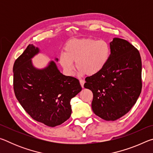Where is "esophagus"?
<instances>
[{
    "label": "esophagus",
    "instance_id": "34e87169",
    "mask_svg": "<svg viewBox=\"0 0 153 153\" xmlns=\"http://www.w3.org/2000/svg\"><path fill=\"white\" fill-rule=\"evenodd\" d=\"M79 83H80V84H81V86H82V88H84V83H85L84 80L79 79Z\"/></svg>",
    "mask_w": 153,
    "mask_h": 153
}]
</instances>
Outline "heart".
<instances>
[{"mask_svg": "<svg viewBox=\"0 0 153 153\" xmlns=\"http://www.w3.org/2000/svg\"><path fill=\"white\" fill-rule=\"evenodd\" d=\"M110 55V46L104 40L89 38L74 39L66 44L65 52L60 54L59 62L67 75L74 74V62H76L79 74L92 76L104 69Z\"/></svg>", "mask_w": 153, "mask_h": 153, "instance_id": "obj_1", "label": "heart"}]
</instances>
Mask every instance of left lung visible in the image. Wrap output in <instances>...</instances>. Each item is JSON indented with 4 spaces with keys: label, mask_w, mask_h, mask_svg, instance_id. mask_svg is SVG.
Segmentation results:
<instances>
[{
    "label": "left lung",
    "mask_w": 153,
    "mask_h": 153,
    "mask_svg": "<svg viewBox=\"0 0 153 153\" xmlns=\"http://www.w3.org/2000/svg\"><path fill=\"white\" fill-rule=\"evenodd\" d=\"M104 69L87 77L84 88L93 93V112L102 120L115 121L135 105L142 90V61L139 51L126 40L114 38Z\"/></svg>",
    "instance_id": "8db88e82"
}]
</instances>
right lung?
<instances>
[{"mask_svg": "<svg viewBox=\"0 0 153 153\" xmlns=\"http://www.w3.org/2000/svg\"><path fill=\"white\" fill-rule=\"evenodd\" d=\"M40 49L29 45L13 65L15 97L33 120L49 127L61 125L70 117V101L82 90L79 80L66 76L53 61L37 69L32 59ZM57 61L58 59H55Z\"/></svg>", "mask_w": 153, "mask_h": 153, "instance_id": "1", "label": "right lung"}]
</instances>
